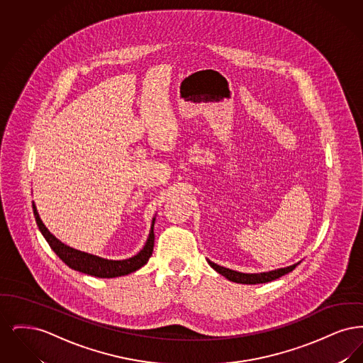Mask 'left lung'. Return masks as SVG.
I'll list each match as a JSON object with an SVG mask.
<instances>
[{
  "mask_svg": "<svg viewBox=\"0 0 363 363\" xmlns=\"http://www.w3.org/2000/svg\"><path fill=\"white\" fill-rule=\"evenodd\" d=\"M208 264L216 271L219 272L222 277H225V279H228L230 281H234V283H241V284H259V283H268V281H272L275 279H279L289 272H291L294 268L299 264H294L290 267H286V268H279L275 271H269V272H261V274H242V272H237V271H233V269H228L225 267H220L212 261L208 259Z\"/></svg>",
  "mask_w": 363,
  "mask_h": 363,
  "instance_id": "8db88e82",
  "label": "left lung"
}]
</instances>
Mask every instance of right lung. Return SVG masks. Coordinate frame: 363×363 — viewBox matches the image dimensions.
<instances>
[{
  "label": "right lung",
  "instance_id": "obj_1",
  "mask_svg": "<svg viewBox=\"0 0 363 363\" xmlns=\"http://www.w3.org/2000/svg\"><path fill=\"white\" fill-rule=\"evenodd\" d=\"M33 211H34L36 225L39 227L45 240L50 245L54 253L74 271L83 272V274L91 275V277H107V279L108 277H123V275H128V274H132V272L138 271L143 265H145L147 261L152 255L154 240H155V235H154L155 218L152 219V225H151V230H150V235L147 238V242L136 256L126 259H107L89 255L86 252H80L77 249H73L68 245L62 243L60 240H57L52 233L46 228V225H43V222L40 220L34 203H33Z\"/></svg>",
  "mask_w": 363,
  "mask_h": 363
}]
</instances>
